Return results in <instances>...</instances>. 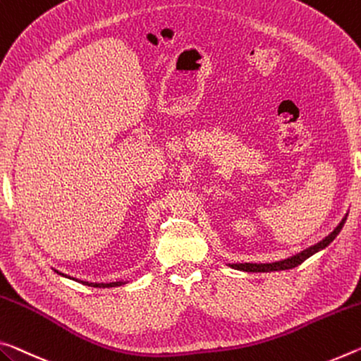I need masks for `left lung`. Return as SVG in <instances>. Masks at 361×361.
Listing matches in <instances>:
<instances>
[{"label": "left lung", "instance_id": "8db88e82", "mask_svg": "<svg viewBox=\"0 0 361 361\" xmlns=\"http://www.w3.org/2000/svg\"><path fill=\"white\" fill-rule=\"evenodd\" d=\"M347 215L348 214H345V216L341 220L339 225H337L324 239H322V241L317 244L310 245V247L300 250L299 254H295L293 257H288V259L271 262V263H230L228 267L234 268V270L247 271V273H268V271H281V270H290V268H295L297 265H300L302 262H305L308 257H312L313 254H317V252H319V250H323L324 247H328V245L334 241L337 234L341 233L342 226H344Z\"/></svg>", "mask_w": 361, "mask_h": 361}]
</instances>
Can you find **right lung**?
Instances as JSON below:
<instances>
[{
  "label": "right lung",
  "instance_id": "obj_1",
  "mask_svg": "<svg viewBox=\"0 0 361 361\" xmlns=\"http://www.w3.org/2000/svg\"><path fill=\"white\" fill-rule=\"evenodd\" d=\"M54 271H56L57 274H61V276H66V278H68V279H73V281H78V283H82V284H85V286H91V288H117V286L127 284L125 281H114V283H90V281H82V279L71 278V276H67V274L61 273V271H57V270H54Z\"/></svg>",
  "mask_w": 361,
  "mask_h": 361
}]
</instances>
